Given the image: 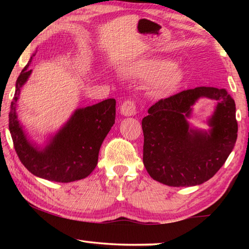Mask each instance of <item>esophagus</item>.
Returning a JSON list of instances; mask_svg holds the SVG:
<instances>
[{"mask_svg": "<svg viewBox=\"0 0 249 249\" xmlns=\"http://www.w3.org/2000/svg\"><path fill=\"white\" fill-rule=\"evenodd\" d=\"M121 113L124 116H132L136 114V104L132 100H126L121 105Z\"/></svg>", "mask_w": 249, "mask_h": 249, "instance_id": "1", "label": "esophagus"}]
</instances>
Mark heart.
I'll use <instances>...</instances> for the list:
<instances>
[{
    "instance_id": "1",
    "label": "heart",
    "mask_w": 249,
    "mask_h": 249,
    "mask_svg": "<svg viewBox=\"0 0 249 249\" xmlns=\"http://www.w3.org/2000/svg\"><path fill=\"white\" fill-rule=\"evenodd\" d=\"M127 75L150 81L155 93L163 95L174 91L183 79L182 70L166 59H140L125 68Z\"/></svg>"
}]
</instances>
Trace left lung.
<instances>
[{
	"label": "left lung",
	"instance_id": "8db88e82",
	"mask_svg": "<svg viewBox=\"0 0 249 249\" xmlns=\"http://www.w3.org/2000/svg\"><path fill=\"white\" fill-rule=\"evenodd\" d=\"M200 97L219 103L209 132L193 130L186 119ZM236 107L225 89L197 87L151 105L142 121V161L154 180L170 187L201 184L220 170L237 138Z\"/></svg>",
	"mask_w": 249,
	"mask_h": 249
}]
</instances>
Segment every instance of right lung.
Returning a JSON list of instances; mask_svg holds the SVG:
<instances>
[{"mask_svg": "<svg viewBox=\"0 0 249 249\" xmlns=\"http://www.w3.org/2000/svg\"><path fill=\"white\" fill-rule=\"evenodd\" d=\"M32 58L16 81L8 114V128L16 154L26 169L39 178L54 182H72L86 178L98 165L100 147L115 123L116 101L107 99L92 107L75 109L49 144L38 148L27 140L16 115L20 88L32 73L28 69Z\"/></svg>", "mask_w": 249, "mask_h": 249, "instance_id": "right-lung-1", "label": "right lung"}]
</instances>
